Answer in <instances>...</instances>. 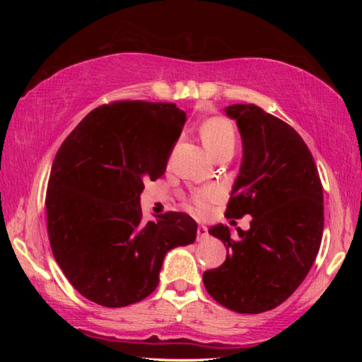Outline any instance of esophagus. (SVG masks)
<instances>
[{"instance_id":"1","label":"esophagus","mask_w":362,"mask_h":362,"mask_svg":"<svg viewBox=\"0 0 362 362\" xmlns=\"http://www.w3.org/2000/svg\"><path fill=\"white\" fill-rule=\"evenodd\" d=\"M196 235H198V236H196V240L204 241L206 238H207V228H206V226L204 225H199L198 226V231H196Z\"/></svg>"}]
</instances>
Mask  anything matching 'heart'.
I'll list each match as a JSON object with an SVG mask.
<instances>
[{
	"mask_svg": "<svg viewBox=\"0 0 362 362\" xmlns=\"http://www.w3.org/2000/svg\"><path fill=\"white\" fill-rule=\"evenodd\" d=\"M201 139L206 145L207 151L211 155H217L218 151L223 150H235L236 145V132L231 122L225 118H209L203 122L201 126ZM218 198L217 188L207 187L196 189L189 196V204H192L196 211H206L212 201Z\"/></svg>",
	"mask_w": 362,
	"mask_h": 362,
	"instance_id": "heart-1",
	"label": "heart"
}]
</instances>
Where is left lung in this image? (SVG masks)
<instances>
[{"mask_svg":"<svg viewBox=\"0 0 362 362\" xmlns=\"http://www.w3.org/2000/svg\"><path fill=\"white\" fill-rule=\"evenodd\" d=\"M243 139V161L226 218L252 216L250 228L211 226L226 260L203 274L206 291L228 310L257 315L276 308L302 284L317 255L324 198L316 163L303 139L254 103L225 108Z\"/></svg>","mask_w":362,"mask_h":362,"instance_id":"obj_1","label":"left lung"}]
</instances>
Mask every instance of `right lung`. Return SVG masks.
Returning a JSON list of instances; mask_svg holds the SVG:
<instances>
[{
  "label": "right lung",
  "mask_w": 362,
  "mask_h": 362,
  "mask_svg": "<svg viewBox=\"0 0 362 362\" xmlns=\"http://www.w3.org/2000/svg\"><path fill=\"white\" fill-rule=\"evenodd\" d=\"M187 115L175 103L121 100L93 110L54 158L46 192L47 235L70 284L108 308L156 289L164 255L196 240L183 212L144 222L145 180L164 174Z\"/></svg>",
  "instance_id": "1"
}]
</instances>
